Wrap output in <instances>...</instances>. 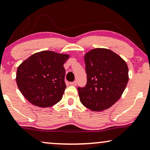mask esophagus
<instances>
[{"label":"esophagus","mask_w":150,"mask_h":150,"mask_svg":"<svg viewBox=\"0 0 150 150\" xmlns=\"http://www.w3.org/2000/svg\"><path fill=\"white\" fill-rule=\"evenodd\" d=\"M70 84L72 85V86H76L77 81H72V82H70Z\"/></svg>","instance_id":"34e87169"}]
</instances>
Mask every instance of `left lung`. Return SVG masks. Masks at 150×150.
<instances>
[{
    "instance_id": "1",
    "label": "left lung",
    "mask_w": 150,
    "mask_h": 150,
    "mask_svg": "<svg viewBox=\"0 0 150 150\" xmlns=\"http://www.w3.org/2000/svg\"><path fill=\"white\" fill-rule=\"evenodd\" d=\"M86 84L77 87L79 100L92 111L109 109L120 99L127 84L128 66L113 51L93 49L85 54Z\"/></svg>"
}]
</instances>
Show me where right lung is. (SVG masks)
<instances>
[{
  "label": "right lung",
  "mask_w": 150,
  "mask_h": 150,
  "mask_svg": "<svg viewBox=\"0 0 150 150\" xmlns=\"http://www.w3.org/2000/svg\"><path fill=\"white\" fill-rule=\"evenodd\" d=\"M69 54L41 51L18 66L16 84L28 102L40 107H50L62 100L66 88L64 64Z\"/></svg>",
  "instance_id": "1"
}]
</instances>
